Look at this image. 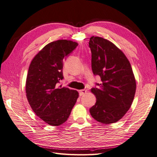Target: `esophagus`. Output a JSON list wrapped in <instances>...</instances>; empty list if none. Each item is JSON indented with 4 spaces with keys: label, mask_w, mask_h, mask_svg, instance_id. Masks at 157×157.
Segmentation results:
<instances>
[{
    "label": "esophagus",
    "mask_w": 157,
    "mask_h": 157,
    "mask_svg": "<svg viewBox=\"0 0 157 157\" xmlns=\"http://www.w3.org/2000/svg\"><path fill=\"white\" fill-rule=\"evenodd\" d=\"M86 92H87L86 90H81L79 91V95L80 96H83V95L86 94Z\"/></svg>",
    "instance_id": "34e87169"
}]
</instances>
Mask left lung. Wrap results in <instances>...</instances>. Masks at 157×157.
Returning <instances> with one entry per match:
<instances>
[{"mask_svg":"<svg viewBox=\"0 0 157 157\" xmlns=\"http://www.w3.org/2000/svg\"><path fill=\"white\" fill-rule=\"evenodd\" d=\"M89 46L92 52V69L101 82L91 92L96 102L90 115L103 124L116 122L124 116L134 100L136 82L130 61L121 50L102 37L92 36Z\"/></svg>","mask_w":157,"mask_h":157,"instance_id":"1","label":"left lung"}]
</instances>
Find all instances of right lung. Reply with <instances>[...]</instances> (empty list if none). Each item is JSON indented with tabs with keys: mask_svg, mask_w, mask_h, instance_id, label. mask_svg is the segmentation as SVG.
Here are the masks:
<instances>
[{
	"mask_svg": "<svg viewBox=\"0 0 157 157\" xmlns=\"http://www.w3.org/2000/svg\"><path fill=\"white\" fill-rule=\"evenodd\" d=\"M77 46L69 40L52 42L34 57L28 70V102L33 112L51 126H59L67 120L78 98L77 90L58 84L63 78V58Z\"/></svg>",
	"mask_w": 157,
	"mask_h": 157,
	"instance_id": "obj_1",
	"label": "right lung"
}]
</instances>
